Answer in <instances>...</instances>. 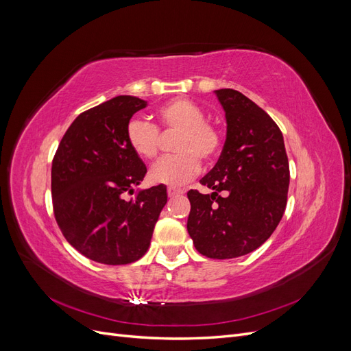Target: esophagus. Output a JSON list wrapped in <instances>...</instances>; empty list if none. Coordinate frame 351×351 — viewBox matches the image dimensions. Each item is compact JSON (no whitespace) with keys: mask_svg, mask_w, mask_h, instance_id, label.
I'll list each match as a JSON object with an SVG mask.
<instances>
[{"mask_svg":"<svg viewBox=\"0 0 351 351\" xmlns=\"http://www.w3.org/2000/svg\"><path fill=\"white\" fill-rule=\"evenodd\" d=\"M167 193H168V196H169V197H173V196L183 195V190H182V189H177V187H168Z\"/></svg>","mask_w":351,"mask_h":351,"instance_id":"obj_1","label":"esophagus"}]
</instances>
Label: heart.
<instances>
[{
	"label": "heart",
	"instance_id": "b5f03b06",
	"mask_svg": "<svg viewBox=\"0 0 351 351\" xmlns=\"http://www.w3.org/2000/svg\"><path fill=\"white\" fill-rule=\"evenodd\" d=\"M164 129H178L174 149L177 154L162 158L151 168L152 182L167 186H183L200 169V158L209 162L222 146L218 127L205 120V112L187 99H173L158 110ZM125 139L136 155L154 159L159 151V129L141 117H133L125 125Z\"/></svg>",
	"mask_w": 351,
	"mask_h": 351
}]
</instances>
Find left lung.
Returning <instances> with one entry per match:
<instances>
[{
  "instance_id": "left-lung-1",
  "label": "left lung",
  "mask_w": 351,
  "mask_h": 351,
  "mask_svg": "<svg viewBox=\"0 0 351 351\" xmlns=\"http://www.w3.org/2000/svg\"><path fill=\"white\" fill-rule=\"evenodd\" d=\"M227 139L215 167L189 190L187 231L199 253L232 259L256 250L277 228L287 205L290 168L282 133L271 117L234 89L215 90Z\"/></svg>"
}]
</instances>
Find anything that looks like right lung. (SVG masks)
Wrapping results in <instances>:
<instances>
[{
	"mask_svg": "<svg viewBox=\"0 0 351 351\" xmlns=\"http://www.w3.org/2000/svg\"><path fill=\"white\" fill-rule=\"evenodd\" d=\"M146 105L120 95L82 112L52 159L57 224L71 246L95 262L125 265L141 259L167 204L164 184L125 199L146 174V165L127 143L125 125Z\"/></svg>",
	"mask_w": 351,
	"mask_h": 351,
	"instance_id": "1",
	"label": "right lung"
}]
</instances>
